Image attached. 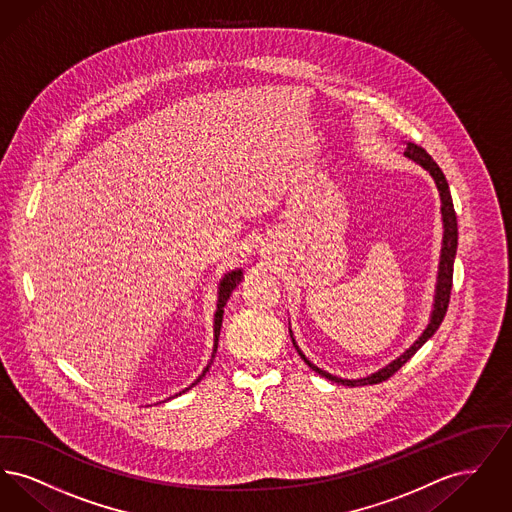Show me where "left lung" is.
<instances>
[{"label":"left lung","mask_w":512,"mask_h":512,"mask_svg":"<svg viewBox=\"0 0 512 512\" xmlns=\"http://www.w3.org/2000/svg\"><path fill=\"white\" fill-rule=\"evenodd\" d=\"M405 155L409 159L416 161L418 165H422L426 171H430V174L434 176L436 184H438L439 195H441V215H443V226H445V234H443V247H441V261H439V276H438V292H436V303H434V313H432V320L428 324V328L424 330V334L414 341L413 347H409L399 359H395L391 365L382 368L380 372L368 376L365 380H341L338 376H332L324 370H320L313 363H309L305 359V355L297 349L295 341V349L299 351V355L303 357V361L307 365L311 366L315 372H318L320 376L332 380V382H338L343 386H366V384H380V382H386L388 378H391L401 366L405 365L414 353L430 340L436 330L439 328V324L443 322L445 313H447V307H449V299H451V288H453V263H455V255H457V240H459V228H457V215H455V207H453V199H451V192H449V184L445 180V174L439 169L438 163L432 159V155L424 149V147L416 146L413 142H407L405 147Z\"/></svg>","instance_id":"obj_1"}]
</instances>
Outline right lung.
<instances>
[{
    "mask_svg": "<svg viewBox=\"0 0 512 512\" xmlns=\"http://www.w3.org/2000/svg\"><path fill=\"white\" fill-rule=\"evenodd\" d=\"M240 280H242V270H234V272L226 274V278L220 282L219 305H217V315H215V353H217V345H219L220 324H222V315H224V305L230 299V293L234 292V288L240 284ZM207 370L209 368H205V372ZM205 372L197 378V382L205 376Z\"/></svg>",
    "mask_w": 512,
    "mask_h": 512,
    "instance_id": "1",
    "label": "right lung"
}]
</instances>
